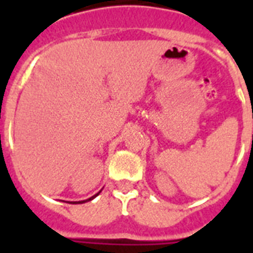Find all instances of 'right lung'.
<instances>
[{"label": "right lung", "instance_id": "add662e5", "mask_svg": "<svg viewBox=\"0 0 253 253\" xmlns=\"http://www.w3.org/2000/svg\"><path fill=\"white\" fill-rule=\"evenodd\" d=\"M99 193H101V190H99V192L97 193V194H94V196H93V197H90V198H87V200H84V201H73V202H69V204H84V202H87V201H91V200H93V198H95V197L98 196Z\"/></svg>", "mask_w": 253, "mask_h": 253}]
</instances>
